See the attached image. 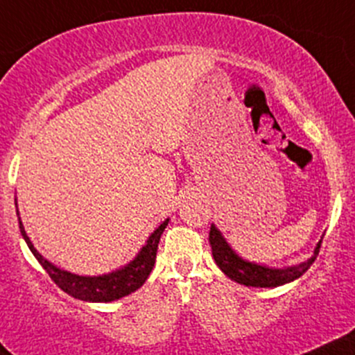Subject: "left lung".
I'll return each mask as SVG.
<instances>
[{
  "label": "left lung",
  "mask_w": 355,
  "mask_h": 355,
  "mask_svg": "<svg viewBox=\"0 0 355 355\" xmlns=\"http://www.w3.org/2000/svg\"><path fill=\"white\" fill-rule=\"evenodd\" d=\"M209 242L212 248V256L219 268L223 270L226 277H230L232 281L239 282L244 286H252V288H277V286L288 284V282L295 281L298 277H302L306 270L312 266L315 261L317 254L322 241L317 244L315 251L310 256L306 261L300 263L296 266H288V268H270V266L258 265V263H251L242 259L234 249L228 245L221 232L211 225V232H209Z\"/></svg>",
  "instance_id": "left-lung-1"
}]
</instances>
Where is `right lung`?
Here are the masks:
<instances>
[{
    "label": "right lung",
    "instance_id": "1",
    "mask_svg": "<svg viewBox=\"0 0 355 355\" xmlns=\"http://www.w3.org/2000/svg\"><path fill=\"white\" fill-rule=\"evenodd\" d=\"M19 214V211H17ZM168 219H165L157 230L150 235V239L146 241V244L143 245L139 252H137L136 258L129 263V265L121 266L120 270H114V272L106 273V275H97V277H83L76 275V273L66 272V270L57 268L55 265L49 261V259L43 258L36 248L33 245V242L29 241L28 234L24 230V225L19 218V228L20 234H22L24 241L28 244V248L31 249V252L35 254V258L38 259L40 265L45 268V272L49 273L50 279L62 289L64 293L71 295L73 298L83 300V302H114V300H120L123 296L130 295L136 289H139L141 286L146 282L148 275L153 270L155 259H157V249L158 242H160L162 234H164L165 226H167Z\"/></svg>",
    "mask_w": 355,
    "mask_h": 355
}]
</instances>
